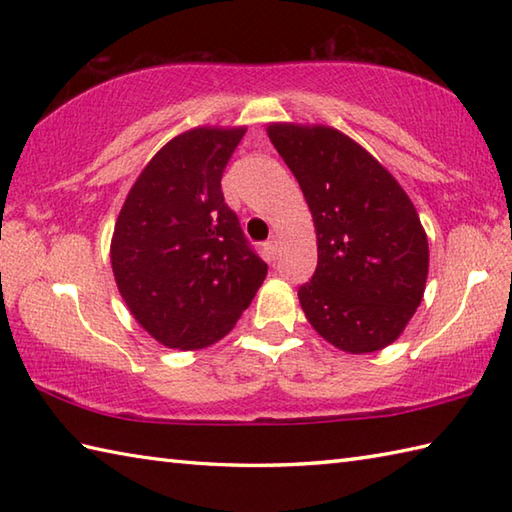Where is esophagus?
Wrapping results in <instances>:
<instances>
[{
  "mask_svg": "<svg viewBox=\"0 0 512 512\" xmlns=\"http://www.w3.org/2000/svg\"><path fill=\"white\" fill-rule=\"evenodd\" d=\"M264 253H266V259H268V262H275L277 255H279V242H277L275 237H273V239H268V242L264 244Z\"/></svg>",
  "mask_w": 512,
  "mask_h": 512,
  "instance_id": "34e87169",
  "label": "esophagus"
}]
</instances>
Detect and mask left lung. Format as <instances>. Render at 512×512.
I'll return each mask as SVG.
<instances>
[{"mask_svg": "<svg viewBox=\"0 0 512 512\" xmlns=\"http://www.w3.org/2000/svg\"><path fill=\"white\" fill-rule=\"evenodd\" d=\"M268 138L306 198L319 262L299 288L306 319L350 354L394 343L420 306L427 233L405 189L380 162L325 125H268Z\"/></svg>", "mask_w": 512, "mask_h": 512, "instance_id": "1", "label": "left lung"}]
</instances>
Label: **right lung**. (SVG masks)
Segmentation results:
<instances>
[{
    "mask_svg": "<svg viewBox=\"0 0 512 512\" xmlns=\"http://www.w3.org/2000/svg\"><path fill=\"white\" fill-rule=\"evenodd\" d=\"M244 134L246 127H195L171 138L118 213L110 248L118 292L173 350L220 341L268 273L220 184Z\"/></svg>",
    "mask_w": 512,
    "mask_h": 512,
    "instance_id": "right-lung-1",
    "label": "right lung"
}]
</instances>
